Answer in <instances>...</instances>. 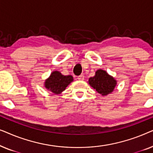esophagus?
Instances as JSON below:
<instances>
[{"instance_id": "34e87169", "label": "esophagus", "mask_w": 153, "mask_h": 153, "mask_svg": "<svg viewBox=\"0 0 153 153\" xmlns=\"http://www.w3.org/2000/svg\"><path fill=\"white\" fill-rule=\"evenodd\" d=\"M78 79L79 81H83L84 80V75L81 74L80 76H78Z\"/></svg>"}]
</instances>
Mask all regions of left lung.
Wrapping results in <instances>:
<instances>
[{
	"mask_svg": "<svg viewBox=\"0 0 153 153\" xmlns=\"http://www.w3.org/2000/svg\"><path fill=\"white\" fill-rule=\"evenodd\" d=\"M88 83L102 96L111 93L117 85V81L114 77L102 69L96 71L95 76L89 78Z\"/></svg>",
	"mask_w": 153,
	"mask_h": 153,
	"instance_id": "obj_1",
	"label": "left lung"
}]
</instances>
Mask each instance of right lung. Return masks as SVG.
<instances>
[{"label":"right lung","mask_w":153,"mask_h":153,"mask_svg":"<svg viewBox=\"0 0 153 153\" xmlns=\"http://www.w3.org/2000/svg\"><path fill=\"white\" fill-rule=\"evenodd\" d=\"M74 81L72 75L65 76L58 71H53L50 76L46 79L45 83V88L55 95L61 94L67 87Z\"/></svg>","instance_id":"right-lung-1"}]
</instances>
